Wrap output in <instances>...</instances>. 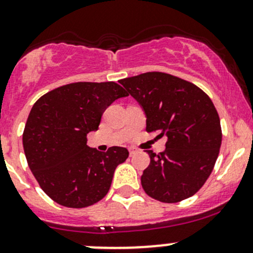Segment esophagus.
Here are the masks:
<instances>
[{
    "label": "esophagus",
    "instance_id": "obj_1",
    "mask_svg": "<svg viewBox=\"0 0 253 253\" xmlns=\"http://www.w3.org/2000/svg\"><path fill=\"white\" fill-rule=\"evenodd\" d=\"M134 153H136V150H134L133 148H129V157H133Z\"/></svg>",
    "mask_w": 253,
    "mask_h": 253
}]
</instances>
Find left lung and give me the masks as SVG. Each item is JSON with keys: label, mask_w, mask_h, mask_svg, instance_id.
Masks as SVG:
<instances>
[{"label": "left lung", "mask_w": 253, "mask_h": 253, "mask_svg": "<svg viewBox=\"0 0 253 253\" xmlns=\"http://www.w3.org/2000/svg\"><path fill=\"white\" fill-rule=\"evenodd\" d=\"M142 105L148 133L165 137V150H147L150 164L141 183L149 197L164 203L186 200L201 190L215 165L221 144L218 111L196 84L164 72L120 81Z\"/></svg>", "instance_id": "obj_1"}]
</instances>
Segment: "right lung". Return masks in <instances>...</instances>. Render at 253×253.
<instances>
[{
    "label": "right lung",
    "mask_w": 253,
    "mask_h": 253,
    "mask_svg": "<svg viewBox=\"0 0 253 253\" xmlns=\"http://www.w3.org/2000/svg\"><path fill=\"white\" fill-rule=\"evenodd\" d=\"M127 95L115 82H77L48 91L33 105L23 132L24 154L42 190L56 203L84 208L109 192L128 150L98 152L86 145V134L99 128L108 106Z\"/></svg>",
    "instance_id": "add662e5"
}]
</instances>
